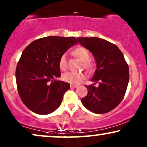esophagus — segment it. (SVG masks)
I'll return each instance as SVG.
<instances>
[{
	"instance_id": "1",
	"label": "esophagus",
	"mask_w": 147,
	"mask_h": 147,
	"mask_svg": "<svg viewBox=\"0 0 147 147\" xmlns=\"http://www.w3.org/2000/svg\"><path fill=\"white\" fill-rule=\"evenodd\" d=\"M78 87L77 85L70 84V88H76V87Z\"/></svg>"
}]
</instances>
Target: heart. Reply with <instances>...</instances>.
Here are the masks:
<instances>
[{
  "instance_id": "heart-1",
  "label": "heart",
  "mask_w": 147,
  "mask_h": 147,
  "mask_svg": "<svg viewBox=\"0 0 147 147\" xmlns=\"http://www.w3.org/2000/svg\"><path fill=\"white\" fill-rule=\"evenodd\" d=\"M73 54L75 55L80 60L85 62L84 66L87 69L92 68V65L87 61L90 60V55L88 51L83 47H79L74 50ZM59 67L60 70H65L67 68V61L66 56L64 54L60 57L59 61ZM85 79V75L83 72H68L62 75V79L66 82L69 83L70 84H79Z\"/></svg>"
}]
</instances>
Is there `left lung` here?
Here are the masks:
<instances>
[{
  "label": "left lung",
  "instance_id": "left-lung-1",
  "mask_svg": "<svg viewBox=\"0 0 147 147\" xmlns=\"http://www.w3.org/2000/svg\"><path fill=\"white\" fill-rule=\"evenodd\" d=\"M81 45L92 52L96 68L91 81L85 85L87 95L81 100L87 110L96 114L107 113L119 105L129 82V68L123 54L115 45L98 37H78ZM98 83V86L94 85Z\"/></svg>",
  "mask_w": 147,
  "mask_h": 147
}]
</instances>
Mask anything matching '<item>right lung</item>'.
Instances as JSON below:
<instances>
[{
    "label": "right lung",
    "mask_w": 147,
    "mask_h": 147,
    "mask_svg": "<svg viewBox=\"0 0 147 147\" xmlns=\"http://www.w3.org/2000/svg\"><path fill=\"white\" fill-rule=\"evenodd\" d=\"M75 37L50 36L35 40L22 52L16 72L22 101L32 112L48 115L60 107L70 84L57 80L59 61L72 46Z\"/></svg>",
    "instance_id": "add662e5"
}]
</instances>
